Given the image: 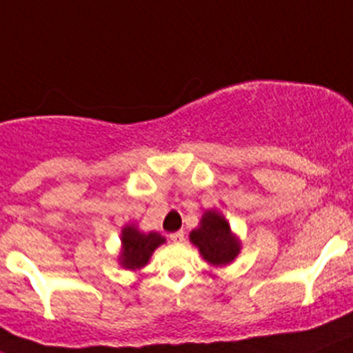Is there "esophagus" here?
<instances>
[{
	"instance_id": "obj_1",
	"label": "esophagus",
	"mask_w": 353,
	"mask_h": 353,
	"mask_svg": "<svg viewBox=\"0 0 353 353\" xmlns=\"http://www.w3.org/2000/svg\"><path fill=\"white\" fill-rule=\"evenodd\" d=\"M170 239L173 241V243H182V241L185 239V234H183L182 230H179V232H173V234H170Z\"/></svg>"
}]
</instances>
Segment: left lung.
Instances as JSON below:
<instances>
[{
    "label": "left lung",
    "instance_id": "1",
    "mask_svg": "<svg viewBox=\"0 0 353 353\" xmlns=\"http://www.w3.org/2000/svg\"><path fill=\"white\" fill-rule=\"evenodd\" d=\"M190 243L197 246L201 256L214 267H223L234 261L241 251V241L230 230L229 221L214 210L203 214L199 227L190 232Z\"/></svg>",
    "mask_w": 353,
    "mask_h": 353
}]
</instances>
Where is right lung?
Listing matches in <instances>:
<instances>
[{
    "label": "right lung",
    "mask_w": 353,
    "mask_h": 353,
    "mask_svg": "<svg viewBox=\"0 0 353 353\" xmlns=\"http://www.w3.org/2000/svg\"><path fill=\"white\" fill-rule=\"evenodd\" d=\"M164 237L157 232H140L135 225H126L121 230V267L139 270L149 263L157 246L164 243Z\"/></svg>",
    "instance_id": "add662e5"
}]
</instances>
